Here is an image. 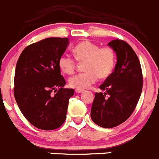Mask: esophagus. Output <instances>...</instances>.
Wrapping results in <instances>:
<instances>
[{"label": "esophagus", "mask_w": 159, "mask_h": 159, "mask_svg": "<svg viewBox=\"0 0 159 159\" xmlns=\"http://www.w3.org/2000/svg\"><path fill=\"white\" fill-rule=\"evenodd\" d=\"M83 91H84V90H80V89L75 90V92H76V93H82Z\"/></svg>", "instance_id": "obj_1"}]
</instances>
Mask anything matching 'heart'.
<instances>
[{
	"label": "heart",
	"mask_w": 159,
	"mask_h": 159,
	"mask_svg": "<svg viewBox=\"0 0 159 159\" xmlns=\"http://www.w3.org/2000/svg\"><path fill=\"white\" fill-rule=\"evenodd\" d=\"M73 53L78 61L84 62L85 70L69 79L70 86L74 89H89L97 81L98 78L100 79L108 78L115 68L116 53L110 46L100 48L98 44L87 40L76 44L73 48ZM75 59L67 54L61 56L58 59L61 70L66 75H72L76 69Z\"/></svg>",
	"instance_id": "obj_1"
}]
</instances>
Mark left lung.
I'll list each match as a JSON object with an SVG mask.
<instances>
[{
  "label": "left lung",
  "instance_id": "left-lung-1",
  "mask_svg": "<svg viewBox=\"0 0 159 159\" xmlns=\"http://www.w3.org/2000/svg\"><path fill=\"white\" fill-rule=\"evenodd\" d=\"M108 45L115 49V70L100 85L104 93H95L91 118L102 128H114L131 116L140 98L143 84L142 67L132 48L123 40L115 39Z\"/></svg>",
  "mask_w": 159,
  "mask_h": 159
}]
</instances>
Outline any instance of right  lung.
<instances>
[{"instance_id":"add662e5","label":"right lung","mask_w":159,"mask_h":159,"mask_svg":"<svg viewBox=\"0 0 159 159\" xmlns=\"http://www.w3.org/2000/svg\"><path fill=\"white\" fill-rule=\"evenodd\" d=\"M68 44V38L41 40L25 48L16 65L14 98L24 116L39 129H58L66 119L75 91L64 88L58 59Z\"/></svg>"}]
</instances>
